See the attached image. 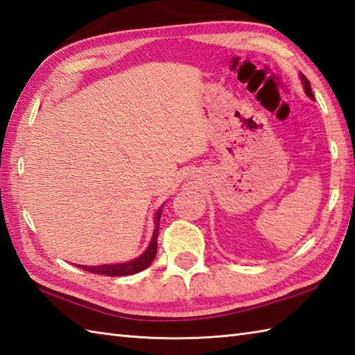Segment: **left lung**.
<instances>
[{
	"label": "left lung",
	"mask_w": 355,
	"mask_h": 355,
	"mask_svg": "<svg viewBox=\"0 0 355 355\" xmlns=\"http://www.w3.org/2000/svg\"><path fill=\"white\" fill-rule=\"evenodd\" d=\"M300 79H302V83H303V89H305L306 95H308L311 99H314L313 92H311V84H309V81L306 79V76H305V75H300Z\"/></svg>",
	"instance_id": "8db88e82"
}]
</instances>
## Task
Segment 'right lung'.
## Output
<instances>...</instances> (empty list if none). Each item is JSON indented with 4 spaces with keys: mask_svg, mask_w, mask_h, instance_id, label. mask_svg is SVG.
<instances>
[{
    "mask_svg": "<svg viewBox=\"0 0 355 355\" xmlns=\"http://www.w3.org/2000/svg\"><path fill=\"white\" fill-rule=\"evenodd\" d=\"M161 211L162 207L157 209L155 214V231L153 237H151L148 248L142 252L139 257H136L130 262L124 263H110V265H98V266H85V265H78L81 270L95 272V274H105V276H130V274H136L142 270H146L147 266L153 262L157 252V233H159V219H161Z\"/></svg>",
    "mask_w": 355,
    "mask_h": 355,
    "instance_id": "add662e5",
    "label": "right lung"
}]
</instances>
